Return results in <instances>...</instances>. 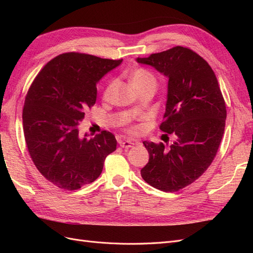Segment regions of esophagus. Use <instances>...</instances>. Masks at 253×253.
I'll return each mask as SVG.
<instances>
[{
	"instance_id": "obj_1",
	"label": "esophagus",
	"mask_w": 253,
	"mask_h": 253,
	"mask_svg": "<svg viewBox=\"0 0 253 253\" xmlns=\"http://www.w3.org/2000/svg\"><path fill=\"white\" fill-rule=\"evenodd\" d=\"M137 142H135V141H131V140H121L120 142H119V144H120V147L121 148H126V149H129V148H132L134 144H136Z\"/></svg>"
}]
</instances>
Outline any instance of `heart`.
Listing matches in <instances>:
<instances>
[{
	"instance_id": "heart-1",
	"label": "heart",
	"mask_w": 253,
	"mask_h": 253,
	"mask_svg": "<svg viewBox=\"0 0 253 253\" xmlns=\"http://www.w3.org/2000/svg\"><path fill=\"white\" fill-rule=\"evenodd\" d=\"M150 81H155V78L153 77V75L151 73H149L148 71H145V70H141V68H140V70H136L131 76L132 85L135 88L138 87V86H141V85H143L144 83L150 82ZM114 85H115V81H111L108 84V85H106V87L103 91V97L105 99H108L110 97ZM138 129H139L138 126H131V127H129L128 131L131 132L132 134H135V133L138 132Z\"/></svg>"
}]
</instances>
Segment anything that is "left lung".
<instances>
[{
	"mask_svg": "<svg viewBox=\"0 0 253 253\" xmlns=\"http://www.w3.org/2000/svg\"><path fill=\"white\" fill-rule=\"evenodd\" d=\"M136 61L169 80L159 128L175 136L170 147L143 141L150 157L141 177L158 190L175 192L195 181L215 157L227 117L224 98L210 65L189 48L176 46Z\"/></svg>",
	"mask_w": 253,
	"mask_h": 253,
	"instance_id": "obj_1",
	"label": "left lung"
}]
</instances>
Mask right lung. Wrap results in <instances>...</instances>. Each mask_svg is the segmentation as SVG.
<instances>
[{
    "label": "right lung",
    "instance_id": "obj_1",
    "mask_svg": "<svg viewBox=\"0 0 253 253\" xmlns=\"http://www.w3.org/2000/svg\"><path fill=\"white\" fill-rule=\"evenodd\" d=\"M122 60L79 52L53 58L38 74L23 109L27 149L45 178L61 189L78 190L100 176L104 159L116 150L115 136L79 135L80 121L97 99V83Z\"/></svg>",
    "mask_w": 253,
    "mask_h": 253
}]
</instances>
